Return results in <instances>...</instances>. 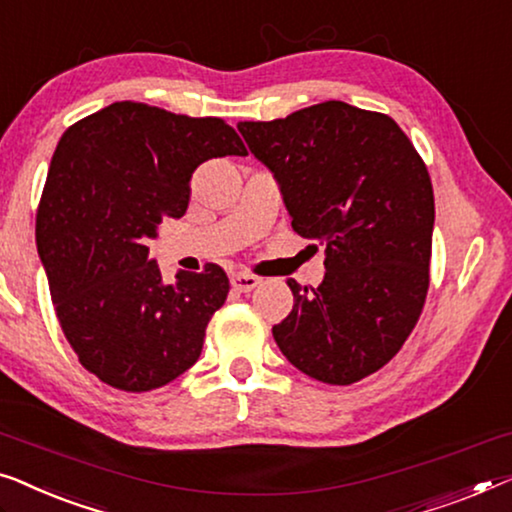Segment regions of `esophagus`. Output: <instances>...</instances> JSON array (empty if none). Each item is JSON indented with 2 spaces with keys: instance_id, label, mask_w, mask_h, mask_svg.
<instances>
[{
  "instance_id": "obj_1",
  "label": "esophagus",
  "mask_w": 512,
  "mask_h": 512,
  "mask_svg": "<svg viewBox=\"0 0 512 512\" xmlns=\"http://www.w3.org/2000/svg\"><path fill=\"white\" fill-rule=\"evenodd\" d=\"M258 284H261V279L254 277V274H247V272H238V274H233V277H231V286L240 293L254 291Z\"/></svg>"
}]
</instances>
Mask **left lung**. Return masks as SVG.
Returning <instances> with one entry per match:
<instances>
[{
	"label": "left lung",
	"instance_id": "1",
	"mask_svg": "<svg viewBox=\"0 0 512 512\" xmlns=\"http://www.w3.org/2000/svg\"><path fill=\"white\" fill-rule=\"evenodd\" d=\"M238 131L277 180L293 231L325 244L321 284L288 279L293 311L274 342L311 379H365L395 358L427 298L434 191L420 154L392 117L344 101Z\"/></svg>",
	"mask_w": 512,
	"mask_h": 512
}]
</instances>
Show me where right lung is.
Listing matches in <instances>:
<instances>
[{
  "mask_svg": "<svg viewBox=\"0 0 512 512\" xmlns=\"http://www.w3.org/2000/svg\"><path fill=\"white\" fill-rule=\"evenodd\" d=\"M244 157L219 117L175 115L117 101L64 131L48 168L36 249L50 298L80 365L103 383L147 392L198 360L224 305L219 265L161 279L150 261L164 217H182L191 175L207 159Z\"/></svg>",
  "mask_w": 512,
  "mask_h": 512,
  "instance_id": "obj_1",
  "label": "right lung"
}]
</instances>
